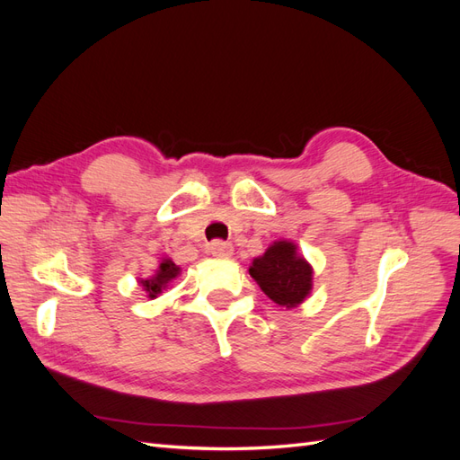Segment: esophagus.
Wrapping results in <instances>:
<instances>
[{
	"mask_svg": "<svg viewBox=\"0 0 460 460\" xmlns=\"http://www.w3.org/2000/svg\"><path fill=\"white\" fill-rule=\"evenodd\" d=\"M208 253H211L217 259H230L232 253H234V247L228 242L217 240V242H213L211 245H208Z\"/></svg>",
	"mask_w": 460,
	"mask_h": 460,
	"instance_id": "1",
	"label": "esophagus"
}]
</instances>
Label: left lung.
<instances>
[{"label": "left lung", "mask_w": 460, "mask_h": 460, "mask_svg": "<svg viewBox=\"0 0 460 460\" xmlns=\"http://www.w3.org/2000/svg\"><path fill=\"white\" fill-rule=\"evenodd\" d=\"M249 274L262 294L286 311L299 307L313 291L311 262L291 240H278L269 245L267 252L253 259Z\"/></svg>", "instance_id": "obj_1"}]
</instances>
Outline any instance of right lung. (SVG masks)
<instances>
[{"instance_id":"1","label":"right lung","mask_w":460,"mask_h":460,"mask_svg":"<svg viewBox=\"0 0 460 460\" xmlns=\"http://www.w3.org/2000/svg\"><path fill=\"white\" fill-rule=\"evenodd\" d=\"M180 274H182L180 264H176L171 257H161L155 274L149 278H140V286L144 288L149 299H155L157 296L163 294V289H166L172 280H176Z\"/></svg>"}]
</instances>
